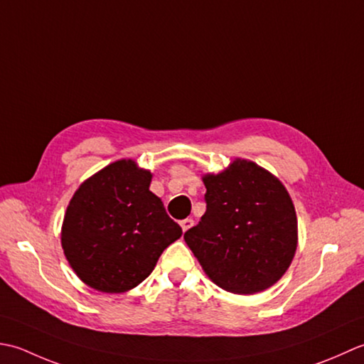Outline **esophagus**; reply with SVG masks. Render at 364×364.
Masks as SVG:
<instances>
[{
	"label": "esophagus",
	"instance_id": "esophagus-1",
	"mask_svg": "<svg viewBox=\"0 0 364 364\" xmlns=\"http://www.w3.org/2000/svg\"><path fill=\"white\" fill-rule=\"evenodd\" d=\"M193 225H195V221H193L191 218H185V220L181 221V228H182L183 232L188 231V229H190Z\"/></svg>",
	"mask_w": 364,
	"mask_h": 364
}]
</instances>
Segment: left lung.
Listing matches in <instances>:
<instances>
[{"mask_svg":"<svg viewBox=\"0 0 364 364\" xmlns=\"http://www.w3.org/2000/svg\"><path fill=\"white\" fill-rule=\"evenodd\" d=\"M207 210L183 234L205 275L218 287L253 295L287 272L299 243L295 207L277 176L235 159L203 176Z\"/></svg>","mask_w":364,"mask_h":364,"instance_id":"8db88e82","label":"left lung"}]
</instances>
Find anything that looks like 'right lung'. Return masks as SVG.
Listing matches in <instances>:
<instances>
[{
	"mask_svg": "<svg viewBox=\"0 0 364 364\" xmlns=\"http://www.w3.org/2000/svg\"><path fill=\"white\" fill-rule=\"evenodd\" d=\"M152 173L132 159L109 163L73 193L61 228L64 256L89 287L122 294L151 275L163 250L182 235Z\"/></svg>",
	"mask_w": 364,
	"mask_h": 364,
	"instance_id": "1",
	"label": "right lung"
}]
</instances>
